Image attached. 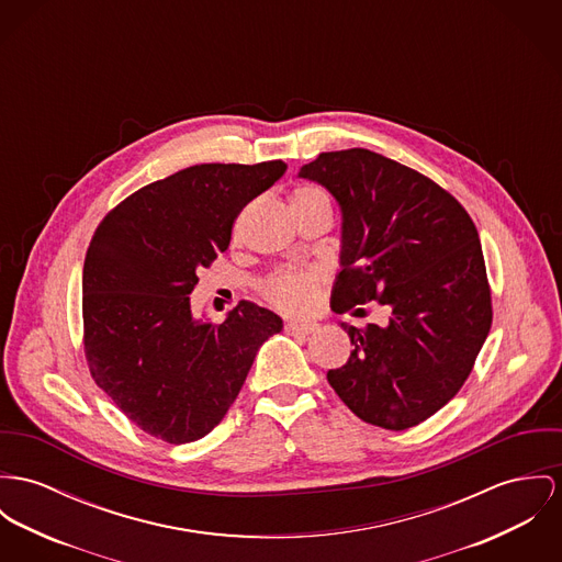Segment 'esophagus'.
<instances>
[{
	"instance_id": "1",
	"label": "esophagus",
	"mask_w": 562,
	"mask_h": 562,
	"mask_svg": "<svg viewBox=\"0 0 562 562\" xmlns=\"http://www.w3.org/2000/svg\"><path fill=\"white\" fill-rule=\"evenodd\" d=\"M318 323H312V321H295V323H289L286 325V331L291 334H300V336H310V334H316L318 331Z\"/></svg>"
}]
</instances>
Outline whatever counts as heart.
Here are the masks:
<instances>
[{"instance_id":"heart-1","label":"heart","mask_w":562,"mask_h":562,"mask_svg":"<svg viewBox=\"0 0 562 562\" xmlns=\"http://www.w3.org/2000/svg\"><path fill=\"white\" fill-rule=\"evenodd\" d=\"M303 201H327L329 203L327 194L323 190L314 188V186H300L293 192L291 205L293 203H303ZM316 282H318L316 273H307V271H280V273H273L267 280L265 295L276 307L295 314V312L307 310L312 302H314Z\"/></svg>"}]
</instances>
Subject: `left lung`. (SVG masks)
<instances>
[{
	"instance_id": "left-lung-1",
	"label": "left lung",
	"mask_w": 562,
	"mask_h": 562,
	"mask_svg": "<svg viewBox=\"0 0 562 562\" xmlns=\"http://www.w3.org/2000/svg\"><path fill=\"white\" fill-rule=\"evenodd\" d=\"M300 177L331 192L342 212L336 312L389 310L387 325H345L350 357L327 381L366 424L408 430L469 379L492 325L475 224L432 179L370 149L325 151Z\"/></svg>"
}]
</instances>
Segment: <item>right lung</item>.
Here are the masks:
<instances>
[{"mask_svg": "<svg viewBox=\"0 0 562 562\" xmlns=\"http://www.w3.org/2000/svg\"><path fill=\"white\" fill-rule=\"evenodd\" d=\"M286 171L196 165L154 181L100 222L83 265L89 372L143 432L171 445L212 432L282 318L241 302L222 323L196 318L199 269L231 244L239 212Z\"/></svg>", "mask_w": 562, "mask_h": 562, "instance_id": "right-lung-1", "label": "right lung"}]
</instances>
